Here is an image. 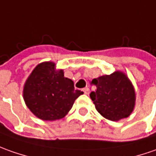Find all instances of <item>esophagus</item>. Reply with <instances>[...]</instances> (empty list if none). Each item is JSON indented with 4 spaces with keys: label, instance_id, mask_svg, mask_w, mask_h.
<instances>
[{
    "label": "esophagus",
    "instance_id": "1",
    "mask_svg": "<svg viewBox=\"0 0 156 156\" xmlns=\"http://www.w3.org/2000/svg\"><path fill=\"white\" fill-rule=\"evenodd\" d=\"M83 92H84V94H85L88 95L89 94H90V89H89L88 87H86V88L83 89Z\"/></svg>",
    "mask_w": 156,
    "mask_h": 156
}]
</instances>
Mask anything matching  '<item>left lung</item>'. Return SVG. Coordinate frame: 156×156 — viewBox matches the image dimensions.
Returning a JSON list of instances; mask_svg holds the SVG:
<instances>
[{"instance_id":"1","label":"left lung","mask_w":156,"mask_h":156,"mask_svg":"<svg viewBox=\"0 0 156 156\" xmlns=\"http://www.w3.org/2000/svg\"><path fill=\"white\" fill-rule=\"evenodd\" d=\"M97 87L90 94L96 110L106 119L112 121L129 117L133 112L136 94L132 83L125 74L116 71L110 76L94 79Z\"/></svg>"}]
</instances>
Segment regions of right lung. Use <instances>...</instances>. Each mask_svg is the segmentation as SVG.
I'll return each instance as SVG.
<instances>
[{
  "label": "right lung",
  "instance_id": "obj_1",
  "mask_svg": "<svg viewBox=\"0 0 156 156\" xmlns=\"http://www.w3.org/2000/svg\"><path fill=\"white\" fill-rule=\"evenodd\" d=\"M52 62L36 66L24 86L26 105L38 119L45 121L61 119L72 108L75 100L83 94L76 90L73 80L56 70Z\"/></svg>",
  "mask_w": 156,
  "mask_h": 156
}]
</instances>
